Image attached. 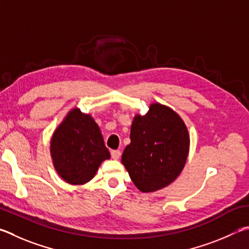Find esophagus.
<instances>
[{"mask_svg": "<svg viewBox=\"0 0 249 249\" xmlns=\"http://www.w3.org/2000/svg\"><path fill=\"white\" fill-rule=\"evenodd\" d=\"M111 156H112L113 159H115V160L120 159L121 151H120V150H112V151H111Z\"/></svg>", "mask_w": 249, "mask_h": 249, "instance_id": "esophagus-1", "label": "esophagus"}]
</instances>
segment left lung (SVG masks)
<instances>
[{"mask_svg":"<svg viewBox=\"0 0 249 249\" xmlns=\"http://www.w3.org/2000/svg\"><path fill=\"white\" fill-rule=\"evenodd\" d=\"M129 137L122 163L140 192H157L178 178L191 140L187 126L174 110L151 103L146 114L134 116Z\"/></svg>","mask_w":249,"mask_h":249,"instance_id":"obj_1","label":"left lung"}]
</instances>
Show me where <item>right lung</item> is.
Segmentation results:
<instances>
[{
    "label": "right lung",
    "mask_w": 249,
    "mask_h": 249,
    "mask_svg": "<svg viewBox=\"0 0 249 249\" xmlns=\"http://www.w3.org/2000/svg\"><path fill=\"white\" fill-rule=\"evenodd\" d=\"M50 153L57 174L71 185L91 180L102 162L111 157L96 121L78 107L67 113L53 132Z\"/></svg>",
    "instance_id": "add662e5"
}]
</instances>
